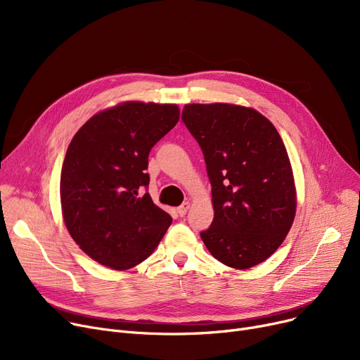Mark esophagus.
<instances>
[{"label": "esophagus", "mask_w": 360, "mask_h": 360, "mask_svg": "<svg viewBox=\"0 0 360 360\" xmlns=\"http://www.w3.org/2000/svg\"><path fill=\"white\" fill-rule=\"evenodd\" d=\"M188 209H190V202H184L182 205H179V207H178V214H179L181 217H184V216L186 214Z\"/></svg>", "instance_id": "34e87169"}]
</instances>
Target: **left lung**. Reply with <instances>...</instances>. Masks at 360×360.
Instances as JSON below:
<instances>
[{
	"label": "left lung",
	"instance_id": "1",
	"mask_svg": "<svg viewBox=\"0 0 360 360\" xmlns=\"http://www.w3.org/2000/svg\"><path fill=\"white\" fill-rule=\"evenodd\" d=\"M182 121L200 144L214 219L201 239L232 269L266 261L285 240L296 212L292 166L274 125L251 108L185 105Z\"/></svg>",
	"mask_w": 360,
	"mask_h": 360
}]
</instances>
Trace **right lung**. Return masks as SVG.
<instances>
[{
  "mask_svg": "<svg viewBox=\"0 0 360 360\" xmlns=\"http://www.w3.org/2000/svg\"><path fill=\"white\" fill-rule=\"evenodd\" d=\"M179 120L176 105L125 102L91 117L71 140L61 207L75 243L94 261L128 270L151 255L172 223L148 193V153Z\"/></svg>",
  "mask_w": 360,
  "mask_h": 360,
  "instance_id": "add662e5",
  "label": "right lung"
}]
</instances>
